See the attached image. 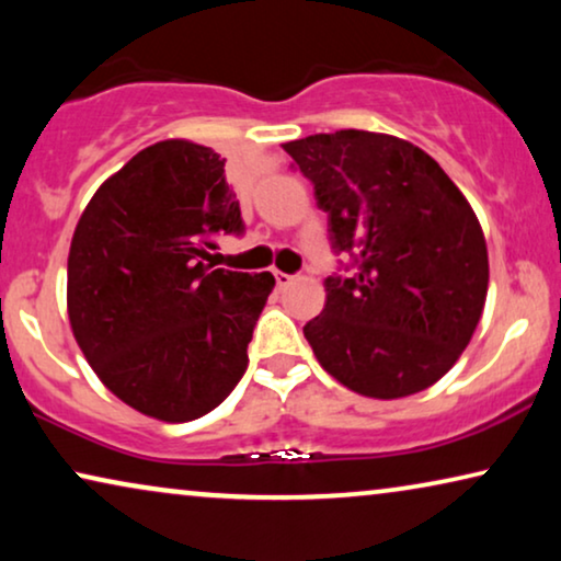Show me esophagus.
Segmentation results:
<instances>
[{"label":"esophagus","instance_id":"1","mask_svg":"<svg viewBox=\"0 0 561 561\" xmlns=\"http://www.w3.org/2000/svg\"><path fill=\"white\" fill-rule=\"evenodd\" d=\"M273 278H275V283H278V288H286L290 280H294V275H288V273H283V271H273Z\"/></svg>","mask_w":561,"mask_h":561}]
</instances>
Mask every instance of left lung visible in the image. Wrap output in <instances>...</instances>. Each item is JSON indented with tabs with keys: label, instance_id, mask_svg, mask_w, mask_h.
Listing matches in <instances>:
<instances>
[{
	"label": "left lung",
	"instance_id": "obj_1",
	"mask_svg": "<svg viewBox=\"0 0 561 561\" xmlns=\"http://www.w3.org/2000/svg\"><path fill=\"white\" fill-rule=\"evenodd\" d=\"M355 260L329 275L304 327L319 365L359 396L393 401L434 386L470 344L488 296V244L439 163L401 137L340 129L283 145Z\"/></svg>",
	"mask_w": 561,
	"mask_h": 561
}]
</instances>
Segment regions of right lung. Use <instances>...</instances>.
<instances>
[{
    "instance_id": "obj_1",
    "label": "right lung",
    "mask_w": 561,
    "mask_h": 561,
    "mask_svg": "<svg viewBox=\"0 0 561 561\" xmlns=\"http://www.w3.org/2000/svg\"><path fill=\"white\" fill-rule=\"evenodd\" d=\"M242 232L219 152L163 140L110 175L68 252V319L119 401L168 424L217 409L248 370L271 273L206 265L211 234Z\"/></svg>"
}]
</instances>
